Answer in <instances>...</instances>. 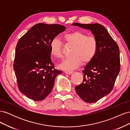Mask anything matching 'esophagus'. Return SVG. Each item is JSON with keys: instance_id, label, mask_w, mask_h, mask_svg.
Returning a JSON list of instances; mask_svg holds the SVG:
<instances>
[{"instance_id": "esophagus-1", "label": "esophagus", "mask_w": 130, "mask_h": 130, "mask_svg": "<svg viewBox=\"0 0 130 130\" xmlns=\"http://www.w3.org/2000/svg\"><path fill=\"white\" fill-rule=\"evenodd\" d=\"M65 73L67 74L70 75V74H72V73H73V71H66Z\"/></svg>"}]
</instances>
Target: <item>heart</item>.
<instances>
[{"instance_id":"1","label":"heart","mask_w":130,"mask_h":130,"mask_svg":"<svg viewBox=\"0 0 130 130\" xmlns=\"http://www.w3.org/2000/svg\"><path fill=\"white\" fill-rule=\"evenodd\" d=\"M68 44L73 45L70 57L66 58L59 66L66 71L75 69L82 63H88L95 56L98 43L96 39L80 31H74L66 34L64 37ZM50 54L56 58H61L62 42L57 37L54 38L50 43Z\"/></svg>"}]
</instances>
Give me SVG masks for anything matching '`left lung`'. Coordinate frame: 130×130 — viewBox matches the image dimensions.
I'll list each match as a JSON object with an SVG mask.
<instances>
[{
    "label": "left lung",
    "instance_id": "8db88e82",
    "mask_svg": "<svg viewBox=\"0 0 130 130\" xmlns=\"http://www.w3.org/2000/svg\"><path fill=\"white\" fill-rule=\"evenodd\" d=\"M90 30L96 39L98 49L93 60L85 66L83 82L75 87V91L82 100L93 103L112 91L120 72L119 49L105 27L95 24H72Z\"/></svg>",
    "mask_w": 130,
    "mask_h": 130
}]
</instances>
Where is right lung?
<instances>
[{"mask_svg":"<svg viewBox=\"0 0 130 130\" xmlns=\"http://www.w3.org/2000/svg\"><path fill=\"white\" fill-rule=\"evenodd\" d=\"M65 30L63 25L38 23L18 42L13 68L19 90L30 99L44 100L52 90L56 76L62 73L54 69L50 43Z\"/></svg>","mask_w":130,"mask_h":130,"instance_id":"right-lung-1","label":"right lung"}]
</instances>
